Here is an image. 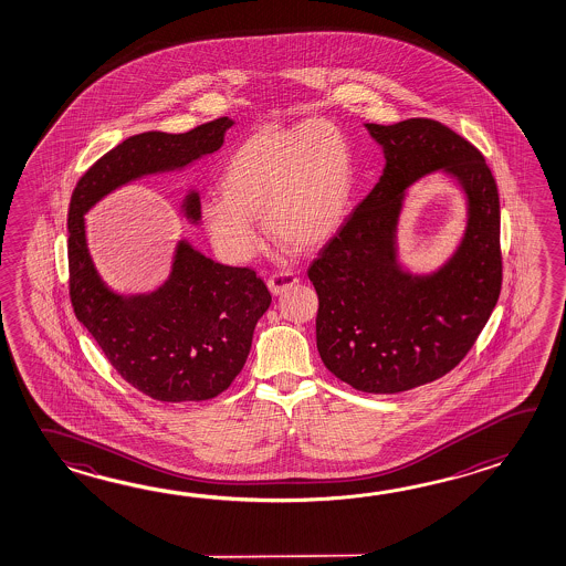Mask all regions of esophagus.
<instances>
[{"label": "esophagus", "mask_w": 566, "mask_h": 566, "mask_svg": "<svg viewBox=\"0 0 566 566\" xmlns=\"http://www.w3.org/2000/svg\"><path fill=\"white\" fill-rule=\"evenodd\" d=\"M298 282V276L294 274V272H290V270H282V272H276V274H272V276L268 277V289L272 294H282V292H286V290L292 289L294 284Z\"/></svg>", "instance_id": "34e87169"}]
</instances>
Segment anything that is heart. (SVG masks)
<instances>
[{
	"label": "heart",
	"instance_id": "obj_1",
	"mask_svg": "<svg viewBox=\"0 0 566 566\" xmlns=\"http://www.w3.org/2000/svg\"><path fill=\"white\" fill-rule=\"evenodd\" d=\"M353 185L355 157L335 123L264 125L228 155L220 193L201 199L199 218L213 248L230 262H248L262 250L260 216L280 242L312 250L345 223Z\"/></svg>",
	"mask_w": 566,
	"mask_h": 566
}]
</instances>
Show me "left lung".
I'll return each instance as SVG.
<instances>
[{
    "label": "left lung",
    "instance_id": "1",
    "mask_svg": "<svg viewBox=\"0 0 566 566\" xmlns=\"http://www.w3.org/2000/svg\"><path fill=\"white\" fill-rule=\"evenodd\" d=\"M387 165L308 268L318 294L316 346L336 379L363 392H401L436 381L470 353L502 290L500 197L484 155L433 118L367 125ZM433 170L469 196L457 255L431 277L396 265L394 228L403 189Z\"/></svg>",
    "mask_w": 566,
    "mask_h": 566
}]
</instances>
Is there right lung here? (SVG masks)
I'll return each mask as SVG.
<instances>
[{"mask_svg":"<svg viewBox=\"0 0 566 566\" xmlns=\"http://www.w3.org/2000/svg\"><path fill=\"white\" fill-rule=\"evenodd\" d=\"M228 116L181 133L149 130L128 137L86 169L70 197V302L116 373L150 399L208 401L240 375L255 323L272 296L252 268L209 260L181 242L174 272L149 296L123 298L106 289L86 248L84 213L118 185L140 175L179 169L220 149ZM199 220V197L185 199Z\"/></svg>","mask_w":566,"mask_h":566,"instance_id":"add662e5","label":"right lung"}]
</instances>
